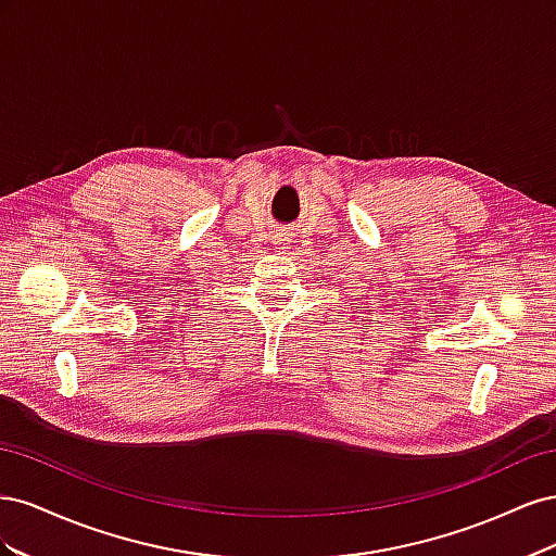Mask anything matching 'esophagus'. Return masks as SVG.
Instances as JSON below:
<instances>
[{
    "label": "esophagus",
    "instance_id": "esophagus-1",
    "mask_svg": "<svg viewBox=\"0 0 556 556\" xmlns=\"http://www.w3.org/2000/svg\"><path fill=\"white\" fill-rule=\"evenodd\" d=\"M278 241H288V237H280V239H278Z\"/></svg>",
    "mask_w": 556,
    "mask_h": 556
}]
</instances>
